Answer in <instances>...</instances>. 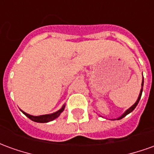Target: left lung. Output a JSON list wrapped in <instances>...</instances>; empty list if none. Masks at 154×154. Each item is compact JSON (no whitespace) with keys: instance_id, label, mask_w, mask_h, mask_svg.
<instances>
[{"instance_id":"obj_1","label":"left lung","mask_w":154,"mask_h":154,"mask_svg":"<svg viewBox=\"0 0 154 154\" xmlns=\"http://www.w3.org/2000/svg\"><path fill=\"white\" fill-rule=\"evenodd\" d=\"M143 80H142V84H141V90H140V92H139V97H138V99H137V100H136V102L134 105H133L132 106L129 107L128 110H126L124 113L121 115L120 116H119L118 118H116V119H112V120H116V119H121L122 118H124V117H125L127 115H129V113H131L133 110L135 109V107L137 106V105H138V103H139V100H140V98H141V96H142V92H143Z\"/></svg>"}]
</instances>
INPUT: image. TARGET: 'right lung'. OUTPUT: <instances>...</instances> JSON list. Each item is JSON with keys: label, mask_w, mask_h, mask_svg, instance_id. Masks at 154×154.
Returning a JSON list of instances; mask_svg holds the SVG:
<instances>
[{"label": "right lung", "mask_w": 154, "mask_h": 154, "mask_svg": "<svg viewBox=\"0 0 154 154\" xmlns=\"http://www.w3.org/2000/svg\"><path fill=\"white\" fill-rule=\"evenodd\" d=\"M65 109V104H64L63 106L61 107L60 109L58 110H57L56 112H54V113L52 114H48V115H42V116H31V115H29V114H27L25 111H23L21 110L22 113L24 114L25 116H26L28 117L29 119H30L33 121H35V122L37 123H48V122H50V121H53L54 119H57L58 116H60V114L63 112Z\"/></svg>", "instance_id": "obj_1"}]
</instances>
